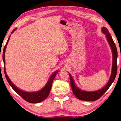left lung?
<instances>
[{
	"mask_svg": "<svg viewBox=\"0 0 121 121\" xmlns=\"http://www.w3.org/2000/svg\"><path fill=\"white\" fill-rule=\"evenodd\" d=\"M101 30H102L103 33L105 34V36H106V38L107 41H108L109 46H110L112 52L113 62L110 78L109 79L108 82L102 88L95 91H83V90L78 87V86H77L73 77L71 75V74L69 73L70 79V84H71L72 92H73V94L75 95L76 97L80 100L85 101H95L98 99L108 90L109 87L112 84L116 77V73H117V51L115 44L114 43L110 33L108 32V30L106 27H103Z\"/></svg>",
	"mask_w": 121,
	"mask_h": 121,
	"instance_id": "8db88e82",
	"label": "left lung"
}]
</instances>
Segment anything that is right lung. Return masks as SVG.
Returning <instances> with one entry per match:
<instances>
[{
    "label": "right lung",
    "instance_id": "add662e5",
    "mask_svg": "<svg viewBox=\"0 0 121 121\" xmlns=\"http://www.w3.org/2000/svg\"><path fill=\"white\" fill-rule=\"evenodd\" d=\"M16 29L17 28H15V29L13 30V32H12V34ZM10 37V35L9 36V37L7 43H6V44L4 48L3 53V59L4 64V72H5L6 79H7L9 84L10 85V86L12 87V88L14 89L19 96H21V97H22L24 100H25L26 101H27V102L30 103H38L42 102V101H43L44 100H45V99L47 98L48 96H49L50 91H51L52 82H53V81L54 78H55V77H56V73L58 72V70H56V71L54 72L50 76L49 79H48V82H47V83H46V85L44 86V87L39 91H34V92H28V91H23L22 90L18 88V87H17L16 86H15L14 83L12 82V81L10 80L9 78L8 77V75L7 74V73H6V68H5V51H6V47H7V45L8 44V41L9 40Z\"/></svg>",
    "mask_w": 121,
    "mask_h": 121
}]
</instances>
